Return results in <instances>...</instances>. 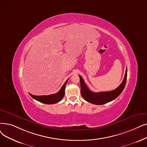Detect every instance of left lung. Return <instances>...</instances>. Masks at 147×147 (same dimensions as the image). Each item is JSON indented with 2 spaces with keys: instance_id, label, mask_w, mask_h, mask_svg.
<instances>
[{
  "instance_id": "1",
  "label": "left lung",
  "mask_w": 147,
  "mask_h": 147,
  "mask_svg": "<svg viewBox=\"0 0 147 147\" xmlns=\"http://www.w3.org/2000/svg\"><path fill=\"white\" fill-rule=\"evenodd\" d=\"M127 76V69L125 70V74L123 81L117 88L111 91L100 92H94L91 91L85 84L82 76H79L82 96L89 103H92L94 105H101L106 104L108 103V102H110L114 99H115L123 92L126 84Z\"/></svg>"
}]
</instances>
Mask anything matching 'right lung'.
<instances>
[{"label": "right lung", "mask_w": 147, "mask_h": 147, "mask_svg": "<svg viewBox=\"0 0 147 147\" xmlns=\"http://www.w3.org/2000/svg\"><path fill=\"white\" fill-rule=\"evenodd\" d=\"M68 79L66 80L63 85L62 88H61L59 92L55 94H51L49 95H34L31 94H29L30 96L34 98L35 100L41 102V103L47 104V105H52L58 103L60 101L64 96L65 94V88L67 84V82Z\"/></svg>", "instance_id": "add662e5"}]
</instances>
